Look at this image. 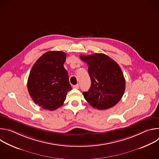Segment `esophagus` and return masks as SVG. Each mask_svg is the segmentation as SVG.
Instances as JSON below:
<instances>
[{
    "label": "esophagus",
    "mask_w": 159,
    "mask_h": 159,
    "mask_svg": "<svg viewBox=\"0 0 159 159\" xmlns=\"http://www.w3.org/2000/svg\"><path fill=\"white\" fill-rule=\"evenodd\" d=\"M79 84H76V85H74V86H73V87L74 88H75V89H79Z\"/></svg>",
    "instance_id": "esophagus-1"
}]
</instances>
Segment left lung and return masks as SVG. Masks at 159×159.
I'll return each instance as SVG.
<instances>
[{
  "label": "left lung",
  "mask_w": 159,
  "mask_h": 159,
  "mask_svg": "<svg viewBox=\"0 0 159 159\" xmlns=\"http://www.w3.org/2000/svg\"><path fill=\"white\" fill-rule=\"evenodd\" d=\"M88 65L91 86L84 92L85 99L94 108L104 110L115 106L125 90V79L119 65L107 55H80Z\"/></svg>",
  "instance_id": "8db88e82"
}]
</instances>
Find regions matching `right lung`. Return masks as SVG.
I'll use <instances>...</instances> for the list:
<instances>
[{"label": "right lung", "mask_w": 159, "mask_h": 159, "mask_svg": "<svg viewBox=\"0 0 159 159\" xmlns=\"http://www.w3.org/2000/svg\"><path fill=\"white\" fill-rule=\"evenodd\" d=\"M66 54L61 51L44 53L34 63L28 80V90L35 104L54 111L63 104L72 90L69 74L63 66Z\"/></svg>", "instance_id": "right-lung-1"}]
</instances>
